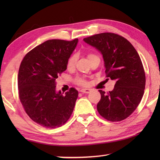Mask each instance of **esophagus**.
<instances>
[{
    "label": "esophagus",
    "instance_id": "1",
    "mask_svg": "<svg viewBox=\"0 0 160 160\" xmlns=\"http://www.w3.org/2000/svg\"><path fill=\"white\" fill-rule=\"evenodd\" d=\"M80 92H82V93L88 94V93L90 92L91 90H90V89H88V88H86V89H82V90H80Z\"/></svg>",
    "mask_w": 160,
    "mask_h": 160
}]
</instances>
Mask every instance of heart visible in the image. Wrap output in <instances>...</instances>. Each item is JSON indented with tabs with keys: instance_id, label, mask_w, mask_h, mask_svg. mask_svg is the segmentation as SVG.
<instances>
[{
	"instance_id": "b5f03b06",
	"label": "heart",
	"mask_w": 160,
	"mask_h": 160,
	"mask_svg": "<svg viewBox=\"0 0 160 160\" xmlns=\"http://www.w3.org/2000/svg\"><path fill=\"white\" fill-rule=\"evenodd\" d=\"M96 56H97L94 55V54H93V53H89L88 55V58L89 59V61H90L92 58L96 57ZM77 60H78V56L76 54H73V55H72L71 56H70V57L68 58V61H67L68 68H69V69L72 68L75 66ZM76 82L78 84V85H83V86L87 85V84H88L86 80L85 79V78H77Z\"/></svg>"
}]
</instances>
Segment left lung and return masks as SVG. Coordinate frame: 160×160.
<instances>
[{"mask_svg": "<svg viewBox=\"0 0 160 160\" xmlns=\"http://www.w3.org/2000/svg\"><path fill=\"white\" fill-rule=\"evenodd\" d=\"M83 41L101 53L107 78L116 81L109 93L99 90L97 111L108 121H122L134 112L144 94L145 75L138 53L128 40L113 33L97 34Z\"/></svg>", "mask_w": 160, "mask_h": 160, "instance_id": "obj_1", "label": "left lung"}]
</instances>
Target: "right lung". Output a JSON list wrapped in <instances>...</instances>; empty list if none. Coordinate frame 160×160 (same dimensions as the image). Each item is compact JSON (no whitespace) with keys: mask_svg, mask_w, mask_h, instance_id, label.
<instances>
[{"mask_svg":"<svg viewBox=\"0 0 160 160\" xmlns=\"http://www.w3.org/2000/svg\"><path fill=\"white\" fill-rule=\"evenodd\" d=\"M78 42V39L47 40L27 53L20 64V102L32 120L46 128L63 125L73 112L78 92L70 88L63 95L56 91V80L67 69V61Z\"/></svg>","mask_w":160,"mask_h":160,"instance_id":"1","label":"right lung"}]
</instances>
